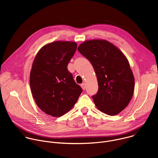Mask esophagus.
I'll list each match as a JSON object with an SVG mask.
<instances>
[{
  "instance_id": "esophagus-1",
  "label": "esophagus",
  "mask_w": 158,
  "mask_h": 158,
  "mask_svg": "<svg viewBox=\"0 0 158 158\" xmlns=\"http://www.w3.org/2000/svg\"><path fill=\"white\" fill-rule=\"evenodd\" d=\"M81 87H82V89L83 90H85V85L84 83H82V84L81 85Z\"/></svg>"
}]
</instances>
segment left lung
Masks as SVG:
<instances>
[{
    "instance_id": "8db88e82",
    "label": "left lung",
    "mask_w": 158,
    "mask_h": 158,
    "mask_svg": "<svg viewBox=\"0 0 158 158\" xmlns=\"http://www.w3.org/2000/svg\"><path fill=\"white\" fill-rule=\"evenodd\" d=\"M78 51L93 65L99 90L93 96L97 108L104 113L116 115L131 101L134 77L127 59L114 44L106 40H85Z\"/></svg>"
}]
</instances>
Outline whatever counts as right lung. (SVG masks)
Listing matches in <instances>:
<instances>
[{"instance_id": "right-lung-1", "label": "right lung", "mask_w": 158, "mask_h": 158, "mask_svg": "<svg viewBox=\"0 0 158 158\" xmlns=\"http://www.w3.org/2000/svg\"><path fill=\"white\" fill-rule=\"evenodd\" d=\"M77 43L57 40L44 46L36 54L30 73V85L37 106L45 113L60 117L69 111L82 90L67 65Z\"/></svg>"}]
</instances>
